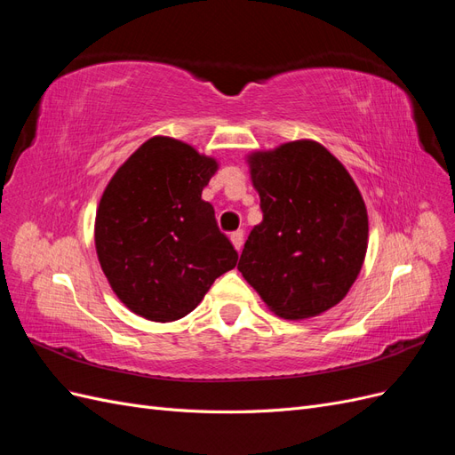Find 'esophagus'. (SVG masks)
Returning a JSON list of instances; mask_svg holds the SVG:
<instances>
[{
    "label": "esophagus",
    "mask_w": 455,
    "mask_h": 455,
    "mask_svg": "<svg viewBox=\"0 0 455 455\" xmlns=\"http://www.w3.org/2000/svg\"><path fill=\"white\" fill-rule=\"evenodd\" d=\"M243 237H244L243 231H233L231 235H229L233 246H235V251H241V249H243Z\"/></svg>",
    "instance_id": "esophagus-1"
}]
</instances>
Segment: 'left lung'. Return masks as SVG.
Returning a JSON list of instances; mask_svg holds the SVG:
<instances>
[{"label":"left lung","instance_id":"1","mask_svg":"<svg viewBox=\"0 0 455 455\" xmlns=\"http://www.w3.org/2000/svg\"><path fill=\"white\" fill-rule=\"evenodd\" d=\"M246 163L264 220L244 243V281L283 319L338 306L368 249L366 204L351 174L309 139L252 151Z\"/></svg>","mask_w":455,"mask_h":455}]
</instances>
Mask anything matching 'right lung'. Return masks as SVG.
Here are the masks:
<instances>
[{
    "instance_id": "right-lung-1",
    "label": "right lung",
    "mask_w": 455,
    "mask_h": 455,
    "mask_svg": "<svg viewBox=\"0 0 455 455\" xmlns=\"http://www.w3.org/2000/svg\"><path fill=\"white\" fill-rule=\"evenodd\" d=\"M218 161L182 140L154 136L108 182L94 246L116 296L134 315L172 323L194 311L239 254L201 199Z\"/></svg>"
}]
</instances>
